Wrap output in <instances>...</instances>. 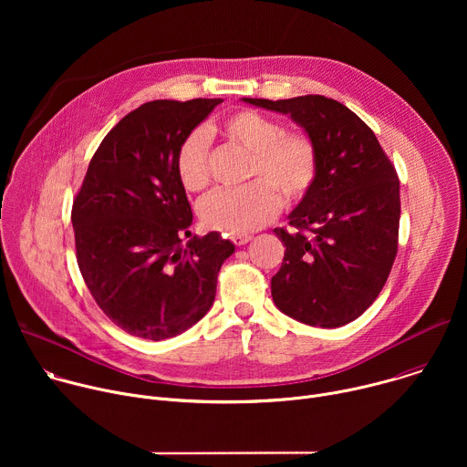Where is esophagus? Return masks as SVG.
<instances>
[{
  "instance_id": "1",
  "label": "esophagus",
  "mask_w": 467,
  "mask_h": 467,
  "mask_svg": "<svg viewBox=\"0 0 467 467\" xmlns=\"http://www.w3.org/2000/svg\"><path fill=\"white\" fill-rule=\"evenodd\" d=\"M251 234H231V242L234 244V245H244V244H247V242H251Z\"/></svg>"
}]
</instances>
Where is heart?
I'll list each match as a JSON object with an SVG mask.
<instances>
[{
  "mask_svg": "<svg viewBox=\"0 0 467 467\" xmlns=\"http://www.w3.org/2000/svg\"><path fill=\"white\" fill-rule=\"evenodd\" d=\"M222 135L234 146L251 153L245 179L249 184L236 190H216L199 205L203 223L225 234L251 233L268 223L286 205H296L310 192L317 179L319 155L310 135L285 129L283 121L242 109L229 114ZM175 170L188 192L203 190L211 181L209 137L193 129L181 142Z\"/></svg>",
  "mask_w": 467,
  "mask_h": 467,
  "instance_id": "heart-1",
  "label": "heart"
}]
</instances>
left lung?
Listing matches in <instances>:
<instances>
[{"label":"left lung","mask_w":467,"mask_h":467,"mask_svg":"<svg viewBox=\"0 0 467 467\" xmlns=\"http://www.w3.org/2000/svg\"><path fill=\"white\" fill-rule=\"evenodd\" d=\"M245 103L290 114L317 146V179L274 233L286 245L272 296L281 312L312 325L342 327L380 294L397 254L399 179L375 132L325 96Z\"/></svg>","instance_id":"1"}]
</instances>
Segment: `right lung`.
<instances>
[{
  "label": "right lung",
  "instance_id": "right-lung-1",
  "mask_svg": "<svg viewBox=\"0 0 467 467\" xmlns=\"http://www.w3.org/2000/svg\"><path fill=\"white\" fill-rule=\"evenodd\" d=\"M223 99H155L123 116L96 150L74 199L81 275L105 316L132 337L164 340L202 319L234 245L192 236L175 170L188 132ZM190 237L182 247V238Z\"/></svg>",
  "mask_w": 467,
  "mask_h": 467
}]
</instances>
